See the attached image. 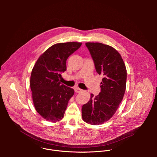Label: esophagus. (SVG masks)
I'll return each mask as SVG.
<instances>
[{
    "mask_svg": "<svg viewBox=\"0 0 157 157\" xmlns=\"http://www.w3.org/2000/svg\"><path fill=\"white\" fill-rule=\"evenodd\" d=\"M75 91L76 93H81V92L82 91V89H80L79 87H76L75 89Z\"/></svg>",
    "mask_w": 157,
    "mask_h": 157,
    "instance_id": "obj_1",
    "label": "esophagus"
}]
</instances>
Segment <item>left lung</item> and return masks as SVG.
Here are the masks:
<instances>
[{
    "instance_id": "obj_1",
    "label": "left lung",
    "mask_w": 157,
    "mask_h": 157,
    "mask_svg": "<svg viewBox=\"0 0 157 157\" xmlns=\"http://www.w3.org/2000/svg\"><path fill=\"white\" fill-rule=\"evenodd\" d=\"M88 48L97 73L103 75L101 93L91 94L89 102L82 107V120L91 125L102 124L116 113L126 89L127 70L119 53L101 43L87 42Z\"/></svg>"
}]
</instances>
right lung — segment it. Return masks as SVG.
<instances>
[{"mask_svg":"<svg viewBox=\"0 0 157 157\" xmlns=\"http://www.w3.org/2000/svg\"><path fill=\"white\" fill-rule=\"evenodd\" d=\"M82 44L79 42L53 44L40 56L30 76L33 102L37 113L49 122L61 120L74 89L61 84L66 60Z\"/></svg>","mask_w":157,"mask_h":157,"instance_id":"right-lung-1","label":"right lung"}]
</instances>
